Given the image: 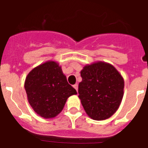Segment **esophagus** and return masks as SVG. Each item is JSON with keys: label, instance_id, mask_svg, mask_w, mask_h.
I'll list each match as a JSON object with an SVG mask.
<instances>
[{"label": "esophagus", "instance_id": "esophagus-1", "mask_svg": "<svg viewBox=\"0 0 148 148\" xmlns=\"http://www.w3.org/2000/svg\"><path fill=\"white\" fill-rule=\"evenodd\" d=\"M73 87H74V88H75V90H76L77 92H78V84H74V85H73Z\"/></svg>", "mask_w": 148, "mask_h": 148}]
</instances>
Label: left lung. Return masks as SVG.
I'll return each instance as SVG.
<instances>
[{
  "label": "left lung",
  "mask_w": 148,
  "mask_h": 148,
  "mask_svg": "<svg viewBox=\"0 0 148 148\" xmlns=\"http://www.w3.org/2000/svg\"><path fill=\"white\" fill-rule=\"evenodd\" d=\"M78 84V98L91 119H109L119 109L125 82L119 71L109 63L98 61L84 66Z\"/></svg>",
  "instance_id": "1"
}]
</instances>
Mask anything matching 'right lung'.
I'll return each mask as SVG.
<instances>
[{
  "instance_id": "obj_1",
  "label": "right lung",
  "mask_w": 148,
  "mask_h": 148,
  "mask_svg": "<svg viewBox=\"0 0 148 148\" xmlns=\"http://www.w3.org/2000/svg\"><path fill=\"white\" fill-rule=\"evenodd\" d=\"M27 99L33 110L44 119L58 116L70 96L77 92L66 80L61 66L48 61L29 73L24 82Z\"/></svg>"
}]
</instances>
